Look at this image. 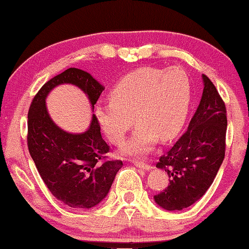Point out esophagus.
<instances>
[{"label":"esophagus","instance_id":"esophagus-1","mask_svg":"<svg viewBox=\"0 0 249 249\" xmlns=\"http://www.w3.org/2000/svg\"><path fill=\"white\" fill-rule=\"evenodd\" d=\"M134 165H135V166H137V167H140V168H143V170H146V171L151 170V168H152L151 165L146 164V162H144V161H140V160H135L134 161Z\"/></svg>","mask_w":249,"mask_h":249}]
</instances>
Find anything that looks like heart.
Wrapping results in <instances>:
<instances>
[{"instance_id": "1", "label": "heart", "mask_w": 249, "mask_h": 249, "mask_svg": "<svg viewBox=\"0 0 249 249\" xmlns=\"http://www.w3.org/2000/svg\"><path fill=\"white\" fill-rule=\"evenodd\" d=\"M112 101L99 103L96 116L115 145L124 143L134 120L140 125L122 146L124 156H142L157 143L173 139L185 124L192 103V81L181 68H141L120 79Z\"/></svg>"}]
</instances>
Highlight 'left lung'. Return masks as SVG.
I'll use <instances>...</instances> for the list:
<instances>
[{
    "label": "left lung",
    "instance_id": "8db88e82",
    "mask_svg": "<svg viewBox=\"0 0 249 249\" xmlns=\"http://www.w3.org/2000/svg\"><path fill=\"white\" fill-rule=\"evenodd\" d=\"M202 99L188 130L159 157L158 168L167 172L170 183L155 201L165 210H182L205 194L225 157L226 107L213 83L203 75Z\"/></svg>",
    "mask_w": 249,
    "mask_h": 249
}]
</instances>
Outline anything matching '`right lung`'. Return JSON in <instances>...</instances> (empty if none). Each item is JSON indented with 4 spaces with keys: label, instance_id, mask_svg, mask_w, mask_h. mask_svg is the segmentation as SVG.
<instances>
[{
    "label": "right lung",
    "instance_id": "right-lung-1",
    "mask_svg": "<svg viewBox=\"0 0 249 249\" xmlns=\"http://www.w3.org/2000/svg\"><path fill=\"white\" fill-rule=\"evenodd\" d=\"M69 83L88 94L94 108L104 87L90 73L69 68L42 85L27 114V148L40 177L56 199L71 208L90 209L109 192L121 160H110L109 146L103 140L100 124L93 114L90 128L70 134L52 121L45 99L52 89Z\"/></svg>",
    "mask_w": 249,
    "mask_h": 249
}]
</instances>
